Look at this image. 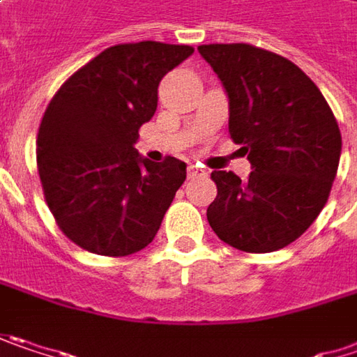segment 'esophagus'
I'll return each mask as SVG.
<instances>
[{
	"instance_id": "esophagus-1",
	"label": "esophagus",
	"mask_w": 357,
	"mask_h": 357,
	"mask_svg": "<svg viewBox=\"0 0 357 357\" xmlns=\"http://www.w3.org/2000/svg\"><path fill=\"white\" fill-rule=\"evenodd\" d=\"M188 176L190 178H198V176H208V169H204L198 163H190L188 165Z\"/></svg>"
}]
</instances>
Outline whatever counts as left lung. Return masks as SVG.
<instances>
[{
	"instance_id": "1",
	"label": "left lung",
	"mask_w": 357,
	"mask_h": 357,
	"mask_svg": "<svg viewBox=\"0 0 357 357\" xmlns=\"http://www.w3.org/2000/svg\"><path fill=\"white\" fill-rule=\"evenodd\" d=\"M198 52L228 95V131L244 145L248 181L212 172L208 206L216 236L244 252H273L297 241L329 198L342 133L315 82L291 60L250 44H204Z\"/></svg>"
}]
</instances>
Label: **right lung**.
Returning <instances> with one entry per match:
<instances>
[{
	"label": "right lung",
	"instance_id": "right-lung-1",
	"mask_svg": "<svg viewBox=\"0 0 357 357\" xmlns=\"http://www.w3.org/2000/svg\"><path fill=\"white\" fill-rule=\"evenodd\" d=\"M192 46L116 44L52 96L38 131V174L60 230L80 248L127 257L155 238L185 181V163L143 159L139 129L155 115L158 86Z\"/></svg>",
	"mask_w": 357,
	"mask_h": 357
}]
</instances>
